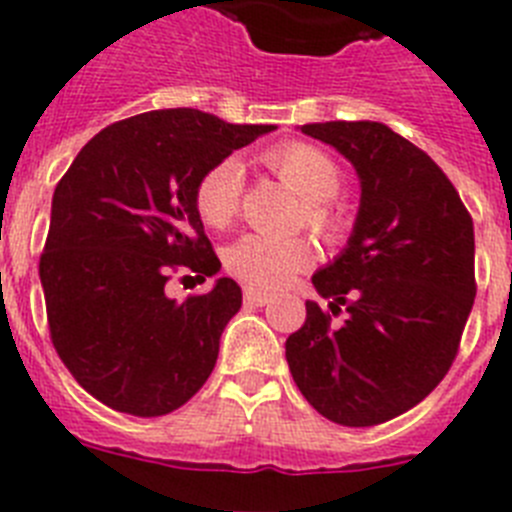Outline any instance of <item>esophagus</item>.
I'll list each match as a JSON object with an SVG mask.
<instances>
[{"label":"esophagus","mask_w":512,"mask_h":512,"mask_svg":"<svg viewBox=\"0 0 512 512\" xmlns=\"http://www.w3.org/2000/svg\"><path fill=\"white\" fill-rule=\"evenodd\" d=\"M269 300L271 297L266 295V292H256V289H246V292H243V302L251 307H264Z\"/></svg>","instance_id":"34e87169"}]
</instances>
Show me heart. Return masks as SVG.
Wrapping results in <instances>:
<instances>
[{
	"label": "heart",
	"mask_w": 512,
	"mask_h": 512,
	"mask_svg": "<svg viewBox=\"0 0 512 512\" xmlns=\"http://www.w3.org/2000/svg\"><path fill=\"white\" fill-rule=\"evenodd\" d=\"M266 166L277 171L287 187L302 200L305 225L323 238H338L346 228L343 212L333 202L341 189V166L325 151L310 143H282L264 156ZM243 192V169L235 158H225L202 174L194 205L202 223L210 228H225L233 223ZM230 274L256 289H279L312 264V248L302 238H271L248 233L225 253Z\"/></svg>",
	"instance_id": "1"
}]
</instances>
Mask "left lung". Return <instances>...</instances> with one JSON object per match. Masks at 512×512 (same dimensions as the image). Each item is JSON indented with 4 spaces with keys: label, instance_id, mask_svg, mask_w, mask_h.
Wrapping results in <instances>:
<instances>
[{
    "label": "left lung",
    "instance_id": "obj_1",
    "mask_svg": "<svg viewBox=\"0 0 512 512\" xmlns=\"http://www.w3.org/2000/svg\"><path fill=\"white\" fill-rule=\"evenodd\" d=\"M302 133L354 164L359 212L346 248L315 271L318 302L287 338L292 379L323 418L366 428L436 390L472 312L474 225L428 153L372 120L310 122Z\"/></svg>",
    "mask_w": 512,
    "mask_h": 512
}]
</instances>
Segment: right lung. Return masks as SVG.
Returning <instances> with one entry per match:
<instances>
[{"instance_id": "obj_1", "label": "right lung", "mask_w": 512, "mask_h": 512, "mask_svg": "<svg viewBox=\"0 0 512 512\" xmlns=\"http://www.w3.org/2000/svg\"><path fill=\"white\" fill-rule=\"evenodd\" d=\"M274 125L210 112L153 110L94 135L53 192L40 284L51 341L76 382L107 408L158 418L182 408L215 369L241 287L166 295L179 266L220 271L194 205L202 174Z\"/></svg>"}]
</instances>
